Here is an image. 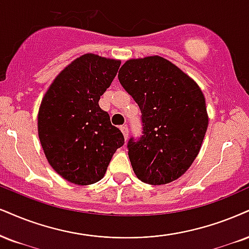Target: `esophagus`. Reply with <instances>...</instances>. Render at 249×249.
<instances>
[{"instance_id":"obj_1","label":"esophagus","mask_w":249,"mask_h":249,"mask_svg":"<svg viewBox=\"0 0 249 249\" xmlns=\"http://www.w3.org/2000/svg\"><path fill=\"white\" fill-rule=\"evenodd\" d=\"M120 129H121V131H122V134H124V139L127 140L128 139V135H129V129H128V125H121V127H120Z\"/></svg>"}]
</instances>
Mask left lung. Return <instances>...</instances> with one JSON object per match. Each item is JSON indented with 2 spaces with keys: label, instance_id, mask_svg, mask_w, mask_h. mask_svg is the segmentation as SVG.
<instances>
[{
  "label": "left lung",
  "instance_id": "obj_1",
  "mask_svg": "<svg viewBox=\"0 0 249 249\" xmlns=\"http://www.w3.org/2000/svg\"><path fill=\"white\" fill-rule=\"evenodd\" d=\"M118 77L142 113L143 135L127 143L135 174L155 186L177 180L197 157L207 133L201 89L160 56L127 61Z\"/></svg>",
  "mask_w": 249,
  "mask_h": 249
}]
</instances>
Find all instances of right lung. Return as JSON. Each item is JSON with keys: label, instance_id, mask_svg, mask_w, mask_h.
<instances>
[{"label": "right lung", "instance_id": "right-lung-1", "mask_svg": "<svg viewBox=\"0 0 249 249\" xmlns=\"http://www.w3.org/2000/svg\"><path fill=\"white\" fill-rule=\"evenodd\" d=\"M120 61L85 54L54 79L40 105L38 133L51 166L76 185L103 179L124 134L110 124L99 99L116 76Z\"/></svg>", "mask_w": 249, "mask_h": 249}]
</instances>
